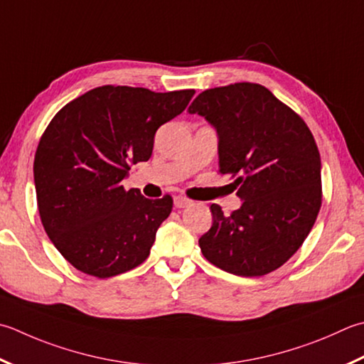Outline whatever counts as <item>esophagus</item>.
Masks as SVG:
<instances>
[{"label":"esophagus","mask_w":364,"mask_h":364,"mask_svg":"<svg viewBox=\"0 0 364 364\" xmlns=\"http://www.w3.org/2000/svg\"><path fill=\"white\" fill-rule=\"evenodd\" d=\"M173 203H175L176 208H188V206H189L192 202L189 200V198H186V197L176 196V197L173 198Z\"/></svg>","instance_id":"1"}]
</instances>
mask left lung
Masks as SVG:
<instances>
[{"label":"left lung","mask_w":364,"mask_h":364,"mask_svg":"<svg viewBox=\"0 0 364 364\" xmlns=\"http://www.w3.org/2000/svg\"><path fill=\"white\" fill-rule=\"evenodd\" d=\"M189 113L215 126L219 173L235 176L243 200L230 215L211 205L202 254L237 276L274 272L300 249L322 205V162L309 127L272 91L249 82L200 92Z\"/></svg>","instance_id":"8db88e82"}]
</instances>
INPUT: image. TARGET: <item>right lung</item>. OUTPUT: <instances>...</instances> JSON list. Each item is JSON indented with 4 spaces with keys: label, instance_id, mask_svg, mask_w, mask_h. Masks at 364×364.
<instances>
[{
    "label": "right lung",
    "instance_id": "obj_1",
    "mask_svg": "<svg viewBox=\"0 0 364 364\" xmlns=\"http://www.w3.org/2000/svg\"><path fill=\"white\" fill-rule=\"evenodd\" d=\"M194 92L104 85L50 121L33 167L39 216L78 272L105 279L146 260L173 200H149L121 181L132 164L151 158L156 131L180 115Z\"/></svg>",
    "mask_w": 364,
    "mask_h": 364
}]
</instances>
